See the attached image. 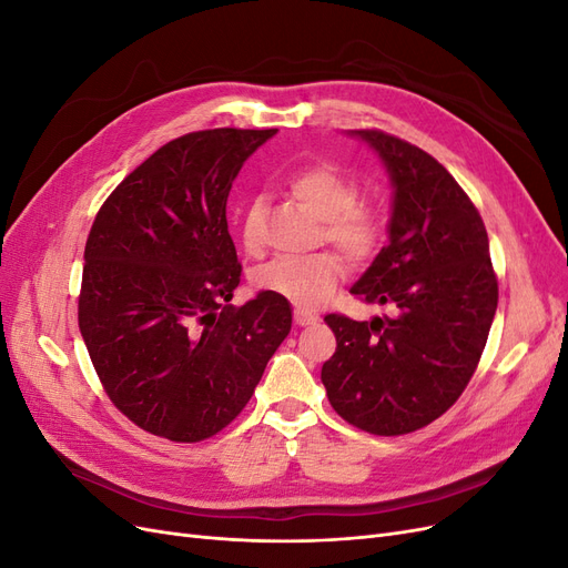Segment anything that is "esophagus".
<instances>
[{"instance_id":"esophagus-1","label":"esophagus","mask_w":568,"mask_h":568,"mask_svg":"<svg viewBox=\"0 0 568 568\" xmlns=\"http://www.w3.org/2000/svg\"><path fill=\"white\" fill-rule=\"evenodd\" d=\"M317 315L313 313V311H303V307H296L294 311V322L298 324V326H311V324H317Z\"/></svg>"}]
</instances>
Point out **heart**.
Instances as JSON below:
<instances>
[{"instance_id":"b5f03b06","label":"heart","mask_w":568,"mask_h":568,"mask_svg":"<svg viewBox=\"0 0 568 568\" xmlns=\"http://www.w3.org/2000/svg\"><path fill=\"white\" fill-rule=\"evenodd\" d=\"M286 192L324 220V234L353 263H365L382 244V213L367 201H357V182L334 165H307L286 178ZM265 209L261 201L246 205L242 217V242L248 253L263 246ZM343 277L341 255L322 251L313 255L274 257L255 272V286L301 307L320 305L332 296Z\"/></svg>"}]
</instances>
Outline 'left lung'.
I'll return each mask as SVG.
<instances>
[{"label": "left lung", "mask_w": 568, "mask_h": 568, "mask_svg": "<svg viewBox=\"0 0 568 568\" xmlns=\"http://www.w3.org/2000/svg\"><path fill=\"white\" fill-rule=\"evenodd\" d=\"M386 168L388 244L351 294L393 317L326 315L336 353L322 365L332 407L376 436L432 424L467 388L497 307L488 234L469 196L434 156L379 130H351Z\"/></svg>", "instance_id": "obj_1"}]
</instances>
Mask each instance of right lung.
Segmentation results:
<instances>
[{"label": "right lung", "mask_w": 568, "mask_h": 568, "mask_svg": "<svg viewBox=\"0 0 568 568\" xmlns=\"http://www.w3.org/2000/svg\"><path fill=\"white\" fill-rule=\"evenodd\" d=\"M277 130H203L168 142L101 205L84 246L78 322L109 398L144 432L196 443L246 407L291 332V305H230L242 265L227 196Z\"/></svg>", "instance_id": "obj_1"}]
</instances>
